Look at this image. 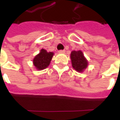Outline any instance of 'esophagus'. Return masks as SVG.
<instances>
[{
    "instance_id": "esophagus-1",
    "label": "esophagus",
    "mask_w": 120,
    "mask_h": 120,
    "mask_svg": "<svg viewBox=\"0 0 120 120\" xmlns=\"http://www.w3.org/2000/svg\"><path fill=\"white\" fill-rule=\"evenodd\" d=\"M65 51V50H60V51H58V52H59V53H64Z\"/></svg>"
}]
</instances>
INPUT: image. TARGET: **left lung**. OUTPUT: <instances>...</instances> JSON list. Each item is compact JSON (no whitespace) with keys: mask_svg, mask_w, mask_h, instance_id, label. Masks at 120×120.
<instances>
[{"mask_svg":"<svg viewBox=\"0 0 120 120\" xmlns=\"http://www.w3.org/2000/svg\"><path fill=\"white\" fill-rule=\"evenodd\" d=\"M70 58L73 68L78 73H83L87 68L88 61L81 50L73 51L71 52Z\"/></svg>","mask_w":120,"mask_h":120,"instance_id":"1","label":"left lung"}]
</instances>
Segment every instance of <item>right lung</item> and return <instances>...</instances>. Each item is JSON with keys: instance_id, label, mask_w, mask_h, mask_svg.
<instances>
[{"instance_id": "add662e5", "label": "right lung", "mask_w": 120, "mask_h": 120, "mask_svg": "<svg viewBox=\"0 0 120 120\" xmlns=\"http://www.w3.org/2000/svg\"><path fill=\"white\" fill-rule=\"evenodd\" d=\"M54 52H47L46 50L42 49L40 52L37 55L33 60V65L37 70L45 69L49 65Z\"/></svg>"}]
</instances>
